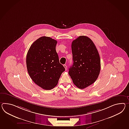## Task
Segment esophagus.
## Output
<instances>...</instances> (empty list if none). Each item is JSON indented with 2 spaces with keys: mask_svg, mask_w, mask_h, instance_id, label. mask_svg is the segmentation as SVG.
<instances>
[{
  "mask_svg": "<svg viewBox=\"0 0 129 129\" xmlns=\"http://www.w3.org/2000/svg\"><path fill=\"white\" fill-rule=\"evenodd\" d=\"M63 66H64V68L65 69V70H67V65H66V64H64V65H63Z\"/></svg>",
  "mask_w": 129,
  "mask_h": 129,
  "instance_id": "obj_1",
  "label": "esophagus"
}]
</instances>
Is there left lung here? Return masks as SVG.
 <instances>
[{"mask_svg": "<svg viewBox=\"0 0 129 129\" xmlns=\"http://www.w3.org/2000/svg\"><path fill=\"white\" fill-rule=\"evenodd\" d=\"M73 64L69 74L74 84L80 89L92 84L98 79L101 69L99 54L90 38L80 36L71 45Z\"/></svg>", "mask_w": 129, "mask_h": 129, "instance_id": "8db88e82", "label": "left lung"}]
</instances>
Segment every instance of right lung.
Here are the masks:
<instances>
[{"label": "right lung", "instance_id": "right-lung-1", "mask_svg": "<svg viewBox=\"0 0 129 129\" xmlns=\"http://www.w3.org/2000/svg\"><path fill=\"white\" fill-rule=\"evenodd\" d=\"M57 43L50 37L42 36L31 44L26 55L29 75L35 84L45 90L54 88L65 70L59 62Z\"/></svg>", "mask_w": 129, "mask_h": 129}]
</instances>
